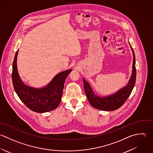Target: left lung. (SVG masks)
I'll return each instance as SVG.
<instances>
[{
    "mask_svg": "<svg viewBox=\"0 0 153 153\" xmlns=\"http://www.w3.org/2000/svg\"><path fill=\"white\" fill-rule=\"evenodd\" d=\"M129 45L133 52L134 59L132 72L131 78L128 84L125 86L120 89L114 94L102 97L95 94L89 83L84 78L83 79L85 94L89 103L93 107L102 111H114L119 108L125 102L131 95L135 84L137 73L135 68V53L130 43Z\"/></svg>",
    "mask_w": 153,
    "mask_h": 153,
    "instance_id": "obj_1",
    "label": "left lung"
}]
</instances>
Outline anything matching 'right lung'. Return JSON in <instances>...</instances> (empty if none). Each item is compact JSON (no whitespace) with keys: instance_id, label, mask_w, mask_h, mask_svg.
<instances>
[{"instance_id":"right-lung-1","label":"right lung","mask_w":153,"mask_h":153,"mask_svg":"<svg viewBox=\"0 0 153 153\" xmlns=\"http://www.w3.org/2000/svg\"><path fill=\"white\" fill-rule=\"evenodd\" d=\"M18 53V50L12 64V79L13 88L19 99L29 109L36 113H46L56 108L61 100L65 79L72 70L59 73L43 88L29 86L25 85L19 76L16 64Z\"/></svg>"}]
</instances>
